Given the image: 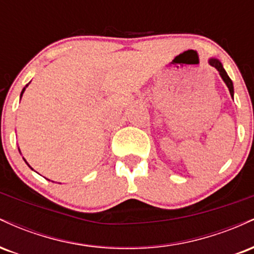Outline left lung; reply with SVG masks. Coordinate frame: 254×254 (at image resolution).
Segmentation results:
<instances>
[{"label": "left lung", "instance_id": "left-lung-1", "mask_svg": "<svg viewBox=\"0 0 254 254\" xmlns=\"http://www.w3.org/2000/svg\"><path fill=\"white\" fill-rule=\"evenodd\" d=\"M209 63H210L211 66L216 68L217 71L220 72V76L222 77V80L224 81V83L227 84V87H228V89H229L230 95H232V97H233V95H234V87H233V82H232V80H230V78H229L228 74H227L226 70H224L222 63H221L218 60H216V58H210V60H209Z\"/></svg>", "mask_w": 254, "mask_h": 254}]
</instances>
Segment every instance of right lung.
I'll list each match as a JSON object with an SVG mask.
<instances>
[{
	"label": "right lung",
	"mask_w": 254,
	"mask_h": 254,
	"mask_svg": "<svg viewBox=\"0 0 254 254\" xmlns=\"http://www.w3.org/2000/svg\"><path fill=\"white\" fill-rule=\"evenodd\" d=\"M26 87H27V86H26ZM26 87H25V88H24V89H22V92H21V97H22V94H24V92H25ZM25 161H26V160H25ZM26 164H27V162H26ZM27 165H28V164H27ZM28 166H30V165H28Z\"/></svg>",
	"instance_id": "1"
}]
</instances>
